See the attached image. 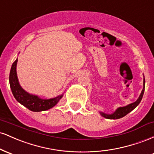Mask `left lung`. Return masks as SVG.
Returning a JSON list of instances; mask_svg holds the SVG:
<instances>
[{"instance_id": "8db88e82", "label": "left lung", "mask_w": 154, "mask_h": 154, "mask_svg": "<svg viewBox=\"0 0 154 154\" xmlns=\"http://www.w3.org/2000/svg\"><path fill=\"white\" fill-rule=\"evenodd\" d=\"M145 82H146V81H145V79H143V91H142V92H141L139 98H137V100H136L135 102L129 104V105H128V106H125L118 108V109H116V110L114 111L113 114H105V113H103V112H100V115H101L102 116H103V117L106 118V119H120V118L126 116L127 114H129V113L130 112V111H132L134 109H135V108L138 106V104L140 103L141 100H142V98H143V94H144Z\"/></svg>"}]
</instances>
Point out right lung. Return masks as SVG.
Here are the masks:
<instances>
[{
  "label": "right lung",
  "instance_id": "add662e5",
  "mask_svg": "<svg viewBox=\"0 0 154 154\" xmlns=\"http://www.w3.org/2000/svg\"><path fill=\"white\" fill-rule=\"evenodd\" d=\"M17 61L18 59H16L12 64L9 75L10 87L16 100L28 109L35 112L46 111L56 106L62 98L63 94L54 98L43 99L38 95L29 94L21 87L17 75Z\"/></svg>",
  "mask_w": 154,
  "mask_h": 154
}]
</instances>
